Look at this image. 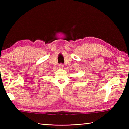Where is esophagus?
I'll list each match as a JSON object with an SVG mask.
<instances>
[{"instance_id": "obj_1", "label": "esophagus", "mask_w": 129, "mask_h": 129, "mask_svg": "<svg viewBox=\"0 0 129 129\" xmlns=\"http://www.w3.org/2000/svg\"><path fill=\"white\" fill-rule=\"evenodd\" d=\"M63 68H64V65H63V64H60L58 65V68L59 69H62Z\"/></svg>"}]
</instances>
